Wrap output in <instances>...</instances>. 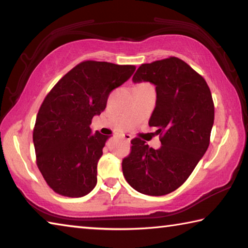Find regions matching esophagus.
<instances>
[{
  "label": "esophagus",
  "instance_id": "1",
  "mask_svg": "<svg viewBox=\"0 0 248 248\" xmlns=\"http://www.w3.org/2000/svg\"><path fill=\"white\" fill-rule=\"evenodd\" d=\"M121 138H123V139H124L127 142H130V140L132 139V137L130 136V134H123V136H121Z\"/></svg>",
  "mask_w": 248,
  "mask_h": 248
}]
</instances>
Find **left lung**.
Listing matches in <instances>:
<instances>
[{
	"label": "left lung",
	"mask_w": 248,
	"mask_h": 248,
	"mask_svg": "<svg viewBox=\"0 0 248 248\" xmlns=\"http://www.w3.org/2000/svg\"><path fill=\"white\" fill-rule=\"evenodd\" d=\"M132 81L155 85L149 125L156 129L162 145L154 150L133 139L123 173L141 194L167 195L186 182L208 149L215 121L211 92L200 74L176 57L141 64Z\"/></svg>",
	"instance_id": "8db88e82"
}]
</instances>
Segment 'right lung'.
Returning <instances> with one entry per match:
<instances>
[{"label": "right lung", "mask_w": 248, "mask_h": 248, "mask_svg": "<svg viewBox=\"0 0 248 248\" xmlns=\"http://www.w3.org/2000/svg\"><path fill=\"white\" fill-rule=\"evenodd\" d=\"M134 71V65L83 61L46 96L32 140L37 166L54 192L78 198L94 189L97 163L109 137L92 133V119L102 114L110 92Z\"/></svg>", "instance_id": "1"}]
</instances>
